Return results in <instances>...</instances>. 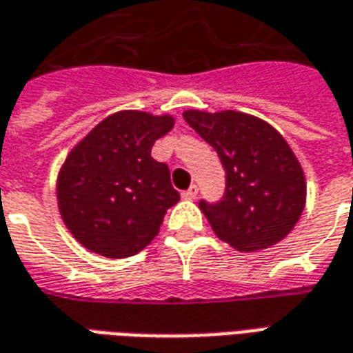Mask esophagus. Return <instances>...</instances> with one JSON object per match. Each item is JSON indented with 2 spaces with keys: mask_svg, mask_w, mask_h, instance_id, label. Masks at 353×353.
I'll list each match as a JSON object with an SVG mask.
<instances>
[{
  "mask_svg": "<svg viewBox=\"0 0 353 353\" xmlns=\"http://www.w3.org/2000/svg\"><path fill=\"white\" fill-rule=\"evenodd\" d=\"M196 194H199V187H196V185H191L187 191L181 192V196H183L185 200H194L196 199Z\"/></svg>",
  "mask_w": 353,
  "mask_h": 353,
  "instance_id": "obj_1",
  "label": "esophagus"
}]
</instances>
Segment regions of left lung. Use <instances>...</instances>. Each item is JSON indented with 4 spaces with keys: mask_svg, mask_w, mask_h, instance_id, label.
Returning a JSON list of instances; mask_svg holds the SVG:
<instances>
[{
    "mask_svg": "<svg viewBox=\"0 0 353 353\" xmlns=\"http://www.w3.org/2000/svg\"><path fill=\"white\" fill-rule=\"evenodd\" d=\"M183 119L214 147L225 168L219 202L200 210L223 242L259 252L288 236L303 214L306 181L288 141L259 117L240 111H185Z\"/></svg>",
    "mask_w": 353,
    "mask_h": 353,
    "instance_id": "1",
    "label": "left lung"
}]
</instances>
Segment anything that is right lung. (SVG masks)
I'll list each match as a JSON object with an SVG mask.
<instances>
[{
	"label": "right lung",
	"instance_id": "add662e5",
	"mask_svg": "<svg viewBox=\"0 0 353 353\" xmlns=\"http://www.w3.org/2000/svg\"><path fill=\"white\" fill-rule=\"evenodd\" d=\"M172 128V115L119 111L70 151L58 174V210L81 245L123 259L159 234L179 192L172 187L168 166L151 157V147Z\"/></svg>",
	"mask_w": 353,
	"mask_h": 353
}]
</instances>
